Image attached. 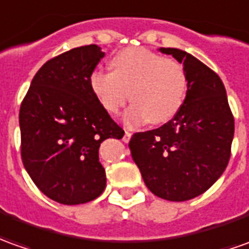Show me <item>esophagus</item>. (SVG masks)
<instances>
[{
    "label": "esophagus",
    "instance_id": "obj_1",
    "mask_svg": "<svg viewBox=\"0 0 249 249\" xmlns=\"http://www.w3.org/2000/svg\"><path fill=\"white\" fill-rule=\"evenodd\" d=\"M130 137H131V131H130V130H124V137H123V141L128 142Z\"/></svg>",
    "mask_w": 249,
    "mask_h": 249
}]
</instances>
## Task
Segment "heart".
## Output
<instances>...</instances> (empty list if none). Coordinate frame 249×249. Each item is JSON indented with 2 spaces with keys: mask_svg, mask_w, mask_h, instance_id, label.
Segmentation results:
<instances>
[{
  "mask_svg": "<svg viewBox=\"0 0 249 249\" xmlns=\"http://www.w3.org/2000/svg\"><path fill=\"white\" fill-rule=\"evenodd\" d=\"M112 71L95 70L89 85L107 112L118 114L128 100L124 112L127 124L149 121L160 124L171 121L183 107L188 89L184 66L145 47H127L111 59Z\"/></svg>",
  "mask_w": 249,
  "mask_h": 249,
  "instance_id": "1",
  "label": "heart"
}]
</instances>
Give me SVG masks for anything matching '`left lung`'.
<instances>
[{"label": "left lung", "mask_w": 249, "mask_h": 249, "mask_svg": "<svg viewBox=\"0 0 249 249\" xmlns=\"http://www.w3.org/2000/svg\"><path fill=\"white\" fill-rule=\"evenodd\" d=\"M160 51L184 65L186 100L161 127L135 133L128 147L147 188L159 198L183 202L205 193L224 174L231 159L234 118L214 70L179 49Z\"/></svg>", "instance_id": "left-lung-1"}]
</instances>
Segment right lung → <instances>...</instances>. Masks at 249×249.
Returning a JSON list of instances; mask_svg holds the SVG:
<instances>
[{"instance_id":"obj_1","label":"right lung","mask_w":249,"mask_h":249,"mask_svg":"<svg viewBox=\"0 0 249 249\" xmlns=\"http://www.w3.org/2000/svg\"><path fill=\"white\" fill-rule=\"evenodd\" d=\"M103 56L100 47L89 44L51 58L20 107L24 167L46 196L62 205L87 203L104 191L99 147L124 134L89 85Z\"/></svg>"}]
</instances>
